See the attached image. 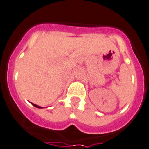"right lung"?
<instances>
[{
  "mask_svg": "<svg viewBox=\"0 0 149 149\" xmlns=\"http://www.w3.org/2000/svg\"><path fill=\"white\" fill-rule=\"evenodd\" d=\"M32 104V103H31ZM33 104V106H34V107H37V108H42V107H39V106H37V105H36V104Z\"/></svg>",
  "mask_w": 149,
  "mask_h": 149,
  "instance_id": "add662e5",
  "label": "right lung"
}]
</instances>
